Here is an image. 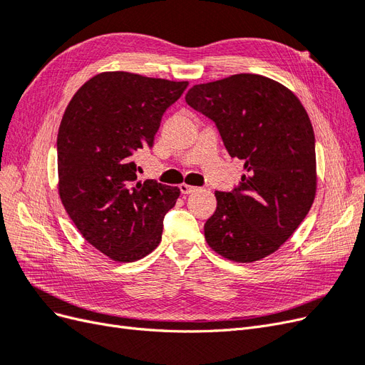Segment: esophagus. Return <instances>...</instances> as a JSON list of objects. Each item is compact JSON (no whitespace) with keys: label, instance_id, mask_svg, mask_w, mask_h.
I'll list each match as a JSON object with an SVG mask.
<instances>
[{"label":"esophagus","instance_id":"esophagus-1","mask_svg":"<svg viewBox=\"0 0 365 365\" xmlns=\"http://www.w3.org/2000/svg\"><path fill=\"white\" fill-rule=\"evenodd\" d=\"M180 190H181L182 195H190V193L197 190V187H193V185H189V184H181Z\"/></svg>","mask_w":365,"mask_h":365}]
</instances>
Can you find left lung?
Instances as JSON below:
<instances>
[{
	"instance_id": "left-lung-1",
	"label": "left lung",
	"mask_w": 365,
	"mask_h": 365,
	"mask_svg": "<svg viewBox=\"0 0 365 365\" xmlns=\"http://www.w3.org/2000/svg\"><path fill=\"white\" fill-rule=\"evenodd\" d=\"M185 102L213 121L230 157L248 172L231 192H215L207 244L242 263L269 256L315 197V135L303 105L279 82L250 73L195 85Z\"/></svg>"
}]
</instances>
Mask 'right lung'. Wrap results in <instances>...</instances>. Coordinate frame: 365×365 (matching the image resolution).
<instances>
[{
	"instance_id": "obj_1",
	"label": "right lung",
	"mask_w": 365,
	"mask_h": 365,
	"mask_svg": "<svg viewBox=\"0 0 365 365\" xmlns=\"http://www.w3.org/2000/svg\"><path fill=\"white\" fill-rule=\"evenodd\" d=\"M189 82L111 71L74 94L58 132L59 195L81 235L115 262L155 250L178 187L137 181L135 155L152 149L165 109Z\"/></svg>"
}]
</instances>
